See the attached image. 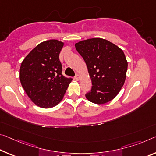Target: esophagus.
<instances>
[{
  "label": "esophagus",
  "instance_id": "obj_1",
  "mask_svg": "<svg viewBox=\"0 0 156 156\" xmlns=\"http://www.w3.org/2000/svg\"><path fill=\"white\" fill-rule=\"evenodd\" d=\"M80 76L79 75V74H76V76H75V79H76V80H80Z\"/></svg>",
  "mask_w": 156,
  "mask_h": 156
}]
</instances>
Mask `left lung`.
<instances>
[{"label":"left lung","mask_w":156,"mask_h":156,"mask_svg":"<svg viewBox=\"0 0 156 156\" xmlns=\"http://www.w3.org/2000/svg\"><path fill=\"white\" fill-rule=\"evenodd\" d=\"M75 46L87 65L92 84L86 98L96 104L112 100L126 77L128 62L124 53L115 44L101 38L80 41Z\"/></svg>","instance_id":"left-lung-1"}]
</instances>
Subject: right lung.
Returning a JSON list of instances; mask_svg holds the SVG:
<instances>
[{
    "instance_id": "add662e5",
    "label": "right lung",
    "mask_w": 156,
    "mask_h": 156,
    "mask_svg": "<svg viewBox=\"0 0 156 156\" xmlns=\"http://www.w3.org/2000/svg\"><path fill=\"white\" fill-rule=\"evenodd\" d=\"M64 43L56 39L38 44L22 62L20 81L31 101L39 107L51 108L62 100L72 80L62 75L59 55Z\"/></svg>"
}]
</instances>
